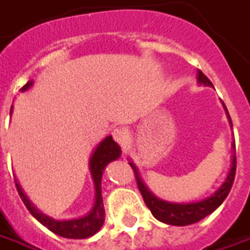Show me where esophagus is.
Segmentation results:
<instances>
[{
    "mask_svg": "<svg viewBox=\"0 0 250 250\" xmlns=\"http://www.w3.org/2000/svg\"><path fill=\"white\" fill-rule=\"evenodd\" d=\"M112 137H113V139H115L118 144L125 145V141H127V132H125V130H123V128H115V130L112 131Z\"/></svg>",
    "mask_w": 250,
    "mask_h": 250,
    "instance_id": "34e87169",
    "label": "esophagus"
}]
</instances>
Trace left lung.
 <instances>
[{
  "label": "left lung",
  "instance_id": "left-lung-1",
  "mask_svg": "<svg viewBox=\"0 0 250 250\" xmlns=\"http://www.w3.org/2000/svg\"><path fill=\"white\" fill-rule=\"evenodd\" d=\"M198 83L205 84V86H212V82L207 76L204 75L201 71H198ZM223 106H225L226 112H227V108H226L225 104H223ZM227 116H229V120H230V125H232L231 118H230L229 112H227ZM232 147L235 149V142L232 144ZM130 166H131L132 171H134L135 179H137V185H138L141 194L144 197V201H145L146 207L150 209L154 218L163 222V223H167V225L171 226H188L193 225L196 222H200L201 219L210 215L220 204L225 201L226 197L229 196V193L231 190L232 183H234L235 168H237V159H235V154H234L232 156L231 169H230V172L227 175L225 183L212 196L205 198L203 201L190 204H174L168 203V201H163L160 198H157L154 194H152V191L147 189L146 186H145V183L142 182V179L139 178L137 167L132 163H130Z\"/></svg>",
  "mask_w": 250,
  "mask_h": 250
}]
</instances>
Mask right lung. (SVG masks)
<instances>
[{"instance_id": "right-lung-1", "label": "right lung", "mask_w": 250, "mask_h": 250, "mask_svg": "<svg viewBox=\"0 0 250 250\" xmlns=\"http://www.w3.org/2000/svg\"><path fill=\"white\" fill-rule=\"evenodd\" d=\"M31 86L32 81H30L20 89V91H25V90L30 89ZM119 156H120V147L109 135V137L104 139L103 142H100V145L96 147L93 156L90 157V171H91V175H93L94 188H96V203H94L93 209L83 218L71 219V220H54V219L43 215L41 210L37 209L30 203V200L25 197L21 188L19 186L18 181L15 179L19 196H20L21 201L24 203L27 209L30 210L32 216L52 232L60 235V237H64V238H89L103 227L104 220H105V210H104L103 194H101V179H103L104 169L108 166V163L119 159Z\"/></svg>"}]
</instances>
